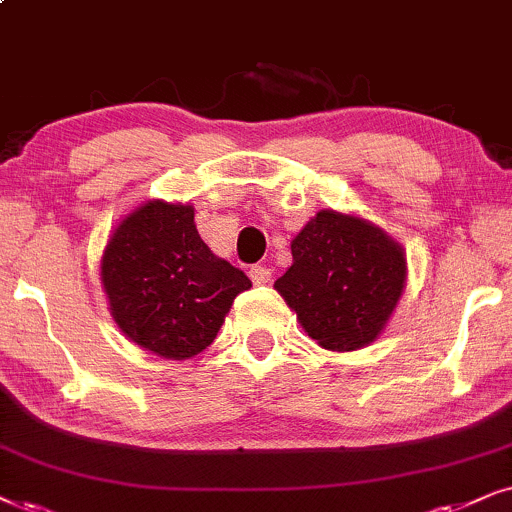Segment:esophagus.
<instances>
[{
  "label": "esophagus",
  "mask_w": 512,
  "mask_h": 512,
  "mask_svg": "<svg viewBox=\"0 0 512 512\" xmlns=\"http://www.w3.org/2000/svg\"><path fill=\"white\" fill-rule=\"evenodd\" d=\"M250 281L255 285H267L271 283V269L262 267V264H255V267H250Z\"/></svg>",
  "instance_id": "34e87169"
}]
</instances>
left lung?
Returning a JSON list of instances; mask_svg holds the SVG:
<instances>
[{"mask_svg":"<svg viewBox=\"0 0 512 512\" xmlns=\"http://www.w3.org/2000/svg\"><path fill=\"white\" fill-rule=\"evenodd\" d=\"M292 264L274 288L327 351L377 339L407 281L405 248L365 217L318 210L292 238Z\"/></svg>","mask_w":512,"mask_h":512,"instance_id":"8db88e82","label":"left lung"}]
</instances>
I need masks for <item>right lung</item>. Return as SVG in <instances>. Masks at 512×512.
<instances>
[{"label": "right lung", "mask_w": 512, "mask_h": 512, "mask_svg": "<svg viewBox=\"0 0 512 512\" xmlns=\"http://www.w3.org/2000/svg\"><path fill=\"white\" fill-rule=\"evenodd\" d=\"M100 281L119 330L168 360L208 349L250 278L213 255L194 224V206L152 199L107 238Z\"/></svg>", "instance_id": "1"}]
</instances>
